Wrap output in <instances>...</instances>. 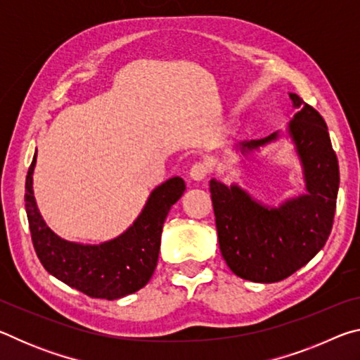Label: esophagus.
<instances>
[{"label":"esophagus","mask_w":360,"mask_h":360,"mask_svg":"<svg viewBox=\"0 0 360 360\" xmlns=\"http://www.w3.org/2000/svg\"><path fill=\"white\" fill-rule=\"evenodd\" d=\"M208 165L203 162H197L193 163L192 168H191V173H188V176H191V179L193 181H203L206 178V174H208Z\"/></svg>","instance_id":"1"}]
</instances>
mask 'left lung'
Wrapping results in <instances>:
<instances>
[{"label":"left lung","instance_id":"8db88e82","mask_svg":"<svg viewBox=\"0 0 360 360\" xmlns=\"http://www.w3.org/2000/svg\"><path fill=\"white\" fill-rule=\"evenodd\" d=\"M298 112L288 133L303 168L307 193L278 208L264 206L238 186L211 179L219 248L236 276L254 283L283 281L307 265L330 235L340 186L338 160L326 120L297 94H289ZM279 138L278 133L241 143L243 155Z\"/></svg>","mask_w":360,"mask_h":360}]
</instances>
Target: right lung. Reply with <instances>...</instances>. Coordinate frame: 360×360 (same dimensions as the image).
<instances>
[{"label": "right lung", "instance_id": "right-lung-1", "mask_svg": "<svg viewBox=\"0 0 360 360\" xmlns=\"http://www.w3.org/2000/svg\"><path fill=\"white\" fill-rule=\"evenodd\" d=\"M36 154L25 182V210L36 255L60 281L92 298L125 297L149 283L158 260L163 222L186 191L181 178L154 188L131 227L101 245H77L62 240L47 227L36 206L33 172Z\"/></svg>", "mask_w": 360, "mask_h": 360}]
</instances>
